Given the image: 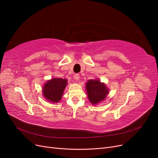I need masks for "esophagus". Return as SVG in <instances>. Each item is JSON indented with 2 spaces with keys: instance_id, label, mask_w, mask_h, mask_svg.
Returning a JSON list of instances; mask_svg holds the SVG:
<instances>
[{
  "instance_id": "34e87169",
  "label": "esophagus",
  "mask_w": 158,
  "mask_h": 158,
  "mask_svg": "<svg viewBox=\"0 0 158 158\" xmlns=\"http://www.w3.org/2000/svg\"><path fill=\"white\" fill-rule=\"evenodd\" d=\"M74 77V79L76 80H78L80 79V75L78 74H75Z\"/></svg>"
}]
</instances>
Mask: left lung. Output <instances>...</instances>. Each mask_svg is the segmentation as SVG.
<instances>
[{
	"mask_svg": "<svg viewBox=\"0 0 158 158\" xmlns=\"http://www.w3.org/2000/svg\"><path fill=\"white\" fill-rule=\"evenodd\" d=\"M85 88L88 99L92 105L103 102L109 94V89L106 85L98 79L89 80L85 84Z\"/></svg>",
	"mask_w": 158,
	"mask_h": 158,
	"instance_id": "obj_1",
	"label": "left lung"
}]
</instances>
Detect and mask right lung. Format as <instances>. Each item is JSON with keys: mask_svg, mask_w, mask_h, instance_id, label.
<instances>
[{"mask_svg": "<svg viewBox=\"0 0 158 158\" xmlns=\"http://www.w3.org/2000/svg\"><path fill=\"white\" fill-rule=\"evenodd\" d=\"M67 85V80L54 78L47 81L43 87V94L47 101L58 103L63 95L64 89Z\"/></svg>", "mask_w": 158, "mask_h": 158, "instance_id": "1", "label": "right lung"}]
</instances>
